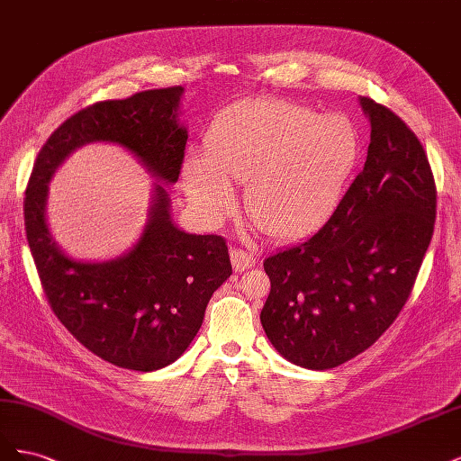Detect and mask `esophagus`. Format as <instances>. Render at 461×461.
<instances>
[{
    "label": "esophagus",
    "instance_id": "1",
    "mask_svg": "<svg viewBox=\"0 0 461 461\" xmlns=\"http://www.w3.org/2000/svg\"><path fill=\"white\" fill-rule=\"evenodd\" d=\"M230 263H232V269L236 273H242L249 267H254L256 265V258L248 252H242V249H232L230 252Z\"/></svg>",
    "mask_w": 461,
    "mask_h": 461
}]
</instances>
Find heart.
<instances>
[{"label": "heart", "instance_id": "obj_1", "mask_svg": "<svg viewBox=\"0 0 461 461\" xmlns=\"http://www.w3.org/2000/svg\"><path fill=\"white\" fill-rule=\"evenodd\" d=\"M359 158V132L346 115L252 100L212 121L203 158L183 163V186L196 213L217 225L234 207L230 183L246 185L248 215L276 240H302L337 212Z\"/></svg>", "mask_w": 461, "mask_h": 461}]
</instances>
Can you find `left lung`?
<instances>
[{"instance_id": "obj_1", "label": "left lung", "mask_w": 461, "mask_h": 461, "mask_svg": "<svg viewBox=\"0 0 461 461\" xmlns=\"http://www.w3.org/2000/svg\"><path fill=\"white\" fill-rule=\"evenodd\" d=\"M367 159L337 212L308 240L263 261L271 281L261 325L290 364L325 371L356 357L394 323L432 239L437 190L425 149L369 97Z\"/></svg>"}]
</instances>
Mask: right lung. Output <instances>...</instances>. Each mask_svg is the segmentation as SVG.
Listing matches in <instances>:
<instances>
[{"label":"right lung","mask_w":461,"mask_h":461,"mask_svg":"<svg viewBox=\"0 0 461 461\" xmlns=\"http://www.w3.org/2000/svg\"><path fill=\"white\" fill-rule=\"evenodd\" d=\"M183 94V86L148 90L78 111L40 149L26 188V239L53 313L82 346L122 369L156 371L183 356L209 298L232 273L221 236L190 234L171 215L165 185L178 180L188 140L178 119ZM97 141L132 152L158 183L139 240L113 260L86 262L52 239L45 207L64 159Z\"/></svg>","instance_id":"right-lung-1"}]
</instances>
